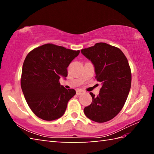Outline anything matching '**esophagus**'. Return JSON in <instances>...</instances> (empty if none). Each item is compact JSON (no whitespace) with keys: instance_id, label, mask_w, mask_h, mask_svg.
<instances>
[{"instance_id":"obj_1","label":"esophagus","mask_w":154,"mask_h":154,"mask_svg":"<svg viewBox=\"0 0 154 154\" xmlns=\"http://www.w3.org/2000/svg\"><path fill=\"white\" fill-rule=\"evenodd\" d=\"M83 93H84V91L82 90H81V89H78L76 91V94H77V95H78V96L81 95Z\"/></svg>"}]
</instances>
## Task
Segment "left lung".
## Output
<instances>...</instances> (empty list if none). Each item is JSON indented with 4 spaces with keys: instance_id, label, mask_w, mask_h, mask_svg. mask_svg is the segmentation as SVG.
Wrapping results in <instances>:
<instances>
[{
    "instance_id": "1",
    "label": "left lung",
    "mask_w": 154,
    "mask_h": 154,
    "mask_svg": "<svg viewBox=\"0 0 154 154\" xmlns=\"http://www.w3.org/2000/svg\"><path fill=\"white\" fill-rule=\"evenodd\" d=\"M81 52L95 68L96 79L101 82L100 93L84 108L88 118L98 123L114 118L123 108L131 87L132 75L126 57L121 49L105 43H97Z\"/></svg>"
}]
</instances>
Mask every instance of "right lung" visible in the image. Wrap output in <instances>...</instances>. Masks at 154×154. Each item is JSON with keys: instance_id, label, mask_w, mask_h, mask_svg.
<instances>
[{"instance_id": "right-lung-1", "label": "right lung", "mask_w": 154, "mask_h": 154, "mask_svg": "<svg viewBox=\"0 0 154 154\" xmlns=\"http://www.w3.org/2000/svg\"><path fill=\"white\" fill-rule=\"evenodd\" d=\"M79 50H72L52 43L36 48L26 57L22 66L21 88L31 110L46 121L58 119L76 92L60 85L61 76Z\"/></svg>"}]
</instances>
